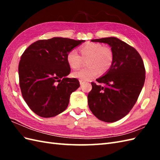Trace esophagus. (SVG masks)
<instances>
[{
  "label": "esophagus",
  "mask_w": 160,
  "mask_h": 160,
  "mask_svg": "<svg viewBox=\"0 0 160 160\" xmlns=\"http://www.w3.org/2000/svg\"><path fill=\"white\" fill-rule=\"evenodd\" d=\"M84 83V82H83V81H82V80H80V85H81V86H82Z\"/></svg>",
  "instance_id": "34e87169"
}]
</instances>
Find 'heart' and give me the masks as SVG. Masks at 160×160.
Returning a JSON list of instances; mask_svg holds the SVG:
<instances>
[{
    "instance_id": "1",
    "label": "heart",
    "mask_w": 160,
    "mask_h": 160,
    "mask_svg": "<svg viewBox=\"0 0 160 160\" xmlns=\"http://www.w3.org/2000/svg\"><path fill=\"white\" fill-rule=\"evenodd\" d=\"M83 59H87L89 67L73 73V76L82 81H89L98 76L100 72L104 73L110 69L113 61V53L107 47L96 42H89L80 47ZM76 49H71L67 54V62L73 69L79 68L82 59Z\"/></svg>"
}]
</instances>
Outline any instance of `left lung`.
<instances>
[{"instance_id": "8db88e82", "label": "left lung", "mask_w": 160, "mask_h": 160, "mask_svg": "<svg viewBox=\"0 0 160 160\" xmlns=\"http://www.w3.org/2000/svg\"><path fill=\"white\" fill-rule=\"evenodd\" d=\"M91 42L108 44L113 53V61L110 69L96 79L104 87L91 82L88 104L99 120L116 122L130 112L143 88V60L136 49L115 37L93 39Z\"/></svg>"}]
</instances>
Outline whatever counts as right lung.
Here are the masks:
<instances>
[{"label":"right lung","mask_w":160,"mask_h":160,"mask_svg":"<svg viewBox=\"0 0 160 160\" xmlns=\"http://www.w3.org/2000/svg\"><path fill=\"white\" fill-rule=\"evenodd\" d=\"M84 42L54 37L33 42L22 53L18 66L20 90L36 115L52 118L67 108L71 94L80 82L67 77L71 71L67 54Z\"/></svg>","instance_id":"right-lung-1"}]
</instances>
